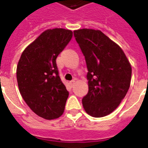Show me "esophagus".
Here are the masks:
<instances>
[{"label":"esophagus","mask_w":148,"mask_h":148,"mask_svg":"<svg viewBox=\"0 0 148 148\" xmlns=\"http://www.w3.org/2000/svg\"><path fill=\"white\" fill-rule=\"evenodd\" d=\"M75 82H76V79H73V80H71V81L70 82V85H71V86H74Z\"/></svg>","instance_id":"1"}]
</instances>
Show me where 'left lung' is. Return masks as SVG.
<instances>
[{"mask_svg":"<svg viewBox=\"0 0 148 148\" xmlns=\"http://www.w3.org/2000/svg\"><path fill=\"white\" fill-rule=\"evenodd\" d=\"M87 66L89 90L82 99L86 113L106 116L117 108L127 95L132 66L120 47L100 30L74 31Z\"/></svg>","mask_w":148,"mask_h":148,"instance_id":"obj_1","label":"left lung"}]
</instances>
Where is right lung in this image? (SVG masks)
I'll return each instance as SVG.
<instances>
[{
  "label": "right lung",
  "mask_w": 148,
  "mask_h": 148,
  "mask_svg": "<svg viewBox=\"0 0 148 148\" xmlns=\"http://www.w3.org/2000/svg\"><path fill=\"white\" fill-rule=\"evenodd\" d=\"M72 36L69 29H47L24 50L18 62L21 95L31 110L45 119L60 117L65 110L69 92L59 77L56 58Z\"/></svg>",
  "instance_id": "add662e5"
}]
</instances>
